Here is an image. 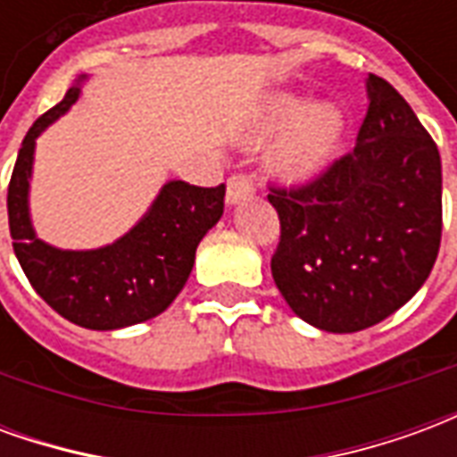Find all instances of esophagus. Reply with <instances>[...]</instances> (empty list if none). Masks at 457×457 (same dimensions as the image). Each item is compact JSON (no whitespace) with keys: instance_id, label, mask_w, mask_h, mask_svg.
<instances>
[{"instance_id":"obj_1","label":"esophagus","mask_w":457,"mask_h":457,"mask_svg":"<svg viewBox=\"0 0 457 457\" xmlns=\"http://www.w3.org/2000/svg\"><path fill=\"white\" fill-rule=\"evenodd\" d=\"M254 193V176L252 173H232L228 179V203L235 205L239 200L249 198Z\"/></svg>"}]
</instances>
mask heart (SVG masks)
Instances as JSON below:
<instances>
[{"label":"heart","instance_id":"b5f03b06","mask_svg":"<svg viewBox=\"0 0 457 457\" xmlns=\"http://www.w3.org/2000/svg\"><path fill=\"white\" fill-rule=\"evenodd\" d=\"M296 127L281 144L277 166L287 179H313L336 159L343 141L345 120L337 107H316L303 97H278L271 104L267 131Z\"/></svg>","mask_w":457,"mask_h":457}]
</instances>
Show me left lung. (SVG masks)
Segmentation results:
<instances>
[{
  "mask_svg": "<svg viewBox=\"0 0 457 457\" xmlns=\"http://www.w3.org/2000/svg\"><path fill=\"white\" fill-rule=\"evenodd\" d=\"M357 144L301 186H269L281 235L271 277L298 318L328 333L382 323L431 274L443 229L441 154L379 75Z\"/></svg>",
  "mask_w": 457,
  "mask_h": 457,
  "instance_id": "1",
  "label": "left lung"
}]
</instances>
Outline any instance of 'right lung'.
<instances>
[{"label": "right lung", "mask_w": 457, "mask_h": 457, "mask_svg": "<svg viewBox=\"0 0 457 457\" xmlns=\"http://www.w3.org/2000/svg\"><path fill=\"white\" fill-rule=\"evenodd\" d=\"M78 95L80 87L75 85L26 131L6 193L9 232L26 278L55 313L80 328L117 330L159 316L179 296L190 277L200 239L225 210V183L200 188L186 180H170L134 229L103 249L65 252L41 242L31 228L26 200L36 137Z\"/></svg>", "instance_id": "obj_1"}]
</instances>
